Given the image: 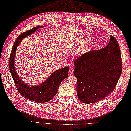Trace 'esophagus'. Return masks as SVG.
I'll use <instances>...</instances> for the list:
<instances>
[{"label": "esophagus", "instance_id": "esophagus-1", "mask_svg": "<svg viewBox=\"0 0 131 131\" xmlns=\"http://www.w3.org/2000/svg\"><path fill=\"white\" fill-rule=\"evenodd\" d=\"M69 73L70 74H73V67H70L69 69Z\"/></svg>", "mask_w": 131, "mask_h": 131}]
</instances>
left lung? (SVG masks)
Returning <instances> with one entry per match:
<instances>
[{
  "instance_id": "1",
  "label": "left lung",
  "mask_w": 131,
  "mask_h": 131,
  "mask_svg": "<svg viewBox=\"0 0 131 131\" xmlns=\"http://www.w3.org/2000/svg\"><path fill=\"white\" fill-rule=\"evenodd\" d=\"M109 43L99 50H93L74 61L77 95L84 103L98 102L115 89L122 72L119 45L111 35Z\"/></svg>"
}]
</instances>
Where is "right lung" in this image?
Listing matches in <instances>:
<instances>
[{
  "label": "right lung",
  "mask_w": 131,
  "mask_h": 131,
  "mask_svg": "<svg viewBox=\"0 0 131 131\" xmlns=\"http://www.w3.org/2000/svg\"><path fill=\"white\" fill-rule=\"evenodd\" d=\"M43 26L35 27L24 32L17 38L12 47L9 60L10 72L15 85L19 94L23 97L38 103H44L51 100L56 96L60 84L69 74V67H65L54 72L47 80L39 85L29 86L24 84L17 74L14 66V59L16 49L24 37L35 32Z\"/></svg>",
  "instance_id": "obj_1"
}]
</instances>
